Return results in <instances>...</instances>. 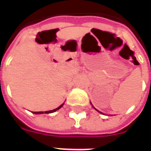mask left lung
I'll return each instance as SVG.
<instances>
[{
    "mask_svg": "<svg viewBox=\"0 0 151 151\" xmlns=\"http://www.w3.org/2000/svg\"><path fill=\"white\" fill-rule=\"evenodd\" d=\"M97 111H98V110H97ZM100 113H101V112H100Z\"/></svg>",
    "mask_w": 151,
    "mask_h": 151,
    "instance_id": "1",
    "label": "left lung"
}]
</instances>
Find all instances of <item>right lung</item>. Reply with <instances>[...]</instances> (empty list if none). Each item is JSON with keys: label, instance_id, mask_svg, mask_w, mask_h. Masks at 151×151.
Wrapping results in <instances>:
<instances>
[{"label": "right lung", "instance_id": "right-lung-1", "mask_svg": "<svg viewBox=\"0 0 151 151\" xmlns=\"http://www.w3.org/2000/svg\"><path fill=\"white\" fill-rule=\"evenodd\" d=\"M63 105H64V104H62L60 105V107H58V108H56V109H54V110H52V111H45V113H52V112H54V111H57V110H59L60 108H61ZM33 113H35V114H42V113H43V111H35V112H33Z\"/></svg>", "mask_w": 151, "mask_h": 151}]
</instances>
